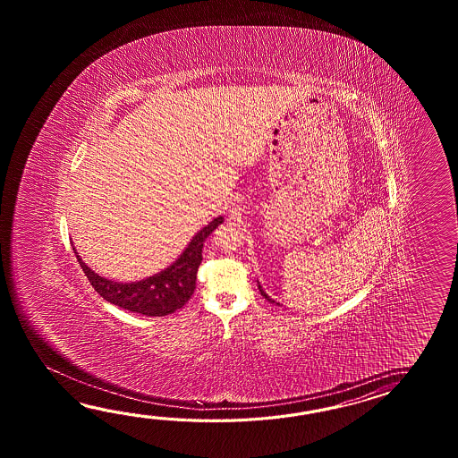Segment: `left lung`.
Returning a JSON list of instances; mask_svg holds the SVG:
<instances>
[{
  "instance_id": "1",
  "label": "left lung",
  "mask_w": 458,
  "mask_h": 458,
  "mask_svg": "<svg viewBox=\"0 0 458 458\" xmlns=\"http://www.w3.org/2000/svg\"><path fill=\"white\" fill-rule=\"evenodd\" d=\"M259 290H260V293H262L263 296H265V300H268L270 302H275L273 301L272 298L267 294V293L263 292L262 286H260V284H259ZM276 304H278V302H276Z\"/></svg>"
}]
</instances>
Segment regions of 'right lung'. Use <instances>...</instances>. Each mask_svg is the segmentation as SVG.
Returning <instances> with one entry per match:
<instances>
[{"mask_svg": "<svg viewBox=\"0 0 458 458\" xmlns=\"http://www.w3.org/2000/svg\"><path fill=\"white\" fill-rule=\"evenodd\" d=\"M225 219L219 216L196 233L183 253L164 272L132 283L111 282L93 272L77 255L91 286L106 301L116 304L127 311L146 316H166L183 308L195 293L196 273L203 260V243Z\"/></svg>", "mask_w": 458, "mask_h": 458, "instance_id": "obj_1", "label": "right lung"}]
</instances>
